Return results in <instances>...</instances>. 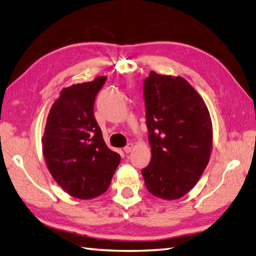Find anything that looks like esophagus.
<instances>
[{
	"label": "esophagus",
	"mask_w": 256,
	"mask_h": 256,
	"mask_svg": "<svg viewBox=\"0 0 256 256\" xmlns=\"http://www.w3.org/2000/svg\"><path fill=\"white\" fill-rule=\"evenodd\" d=\"M132 148H134V144H132V142H129V144L126 146V147L124 148V152H126V154H129L130 151L132 150Z\"/></svg>",
	"instance_id": "obj_1"
}]
</instances>
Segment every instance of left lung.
Here are the masks:
<instances>
[{"mask_svg": "<svg viewBox=\"0 0 256 256\" xmlns=\"http://www.w3.org/2000/svg\"><path fill=\"white\" fill-rule=\"evenodd\" d=\"M144 99L152 154L142 170L144 186L161 199H179L196 184L210 159V114L194 88L179 76L150 72Z\"/></svg>", "mask_w": 256, "mask_h": 256, "instance_id": "1", "label": "left lung"}]
</instances>
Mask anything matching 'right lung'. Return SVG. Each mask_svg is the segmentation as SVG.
Listing matches in <instances>:
<instances>
[{"label":"right lung","mask_w":256,"mask_h":256,"mask_svg":"<svg viewBox=\"0 0 256 256\" xmlns=\"http://www.w3.org/2000/svg\"><path fill=\"white\" fill-rule=\"evenodd\" d=\"M107 77L64 88L52 106L42 138L55 181L78 199L100 196L110 184L120 156L110 150L94 116L96 95Z\"/></svg>","instance_id":"right-lung-1"}]
</instances>
